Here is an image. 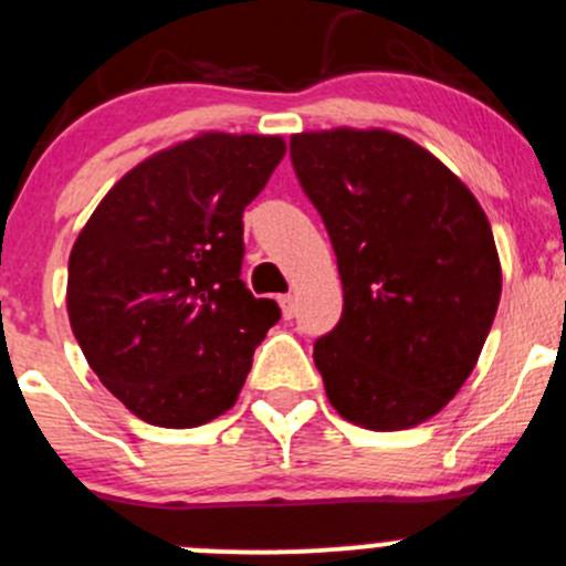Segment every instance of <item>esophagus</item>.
I'll return each instance as SVG.
<instances>
[{
	"label": "esophagus",
	"instance_id": "obj_1",
	"mask_svg": "<svg viewBox=\"0 0 566 566\" xmlns=\"http://www.w3.org/2000/svg\"><path fill=\"white\" fill-rule=\"evenodd\" d=\"M277 302H281V311H283L285 318H294L296 316V296L294 294H283Z\"/></svg>",
	"mask_w": 566,
	"mask_h": 566
}]
</instances>
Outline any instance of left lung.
<instances>
[{"label":"left lung","instance_id":"obj_1","mask_svg":"<svg viewBox=\"0 0 566 566\" xmlns=\"http://www.w3.org/2000/svg\"><path fill=\"white\" fill-rule=\"evenodd\" d=\"M291 161L344 283L340 322L313 344L329 405L374 432L429 421L471 377L501 300L484 209L385 128L294 134Z\"/></svg>","mask_w":566,"mask_h":566}]
</instances>
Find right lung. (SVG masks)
Wrapping results in <instances>:
<instances>
[{
  "label": "right lung",
  "mask_w": 566,
  "mask_h": 566,
  "mask_svg": "<svg viewBox=\"0 0 566 566\" xmlns=\"http://www.w3.org/2000/svg\"><path fill=\"white\" fill-rule=\"evenodd\" d=\"M283 137L203 132L126 172L76 237L69 318L104 388L145 423L192 429L239 399L281 318L242 275L244 206Z\"/></svg>",
  "instance_id": "obj_1"
}]
</instances>
